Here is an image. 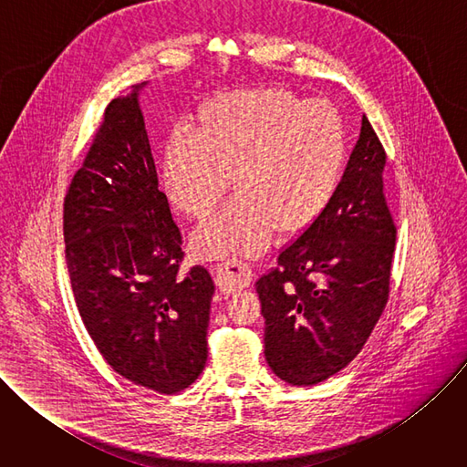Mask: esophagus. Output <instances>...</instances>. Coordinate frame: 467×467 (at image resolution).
I'll use <instances>...</instances> for the list:
<instances>
[{
  "label": "esophagus",
  "mask_w": 467,
  "mask_h": 467,
  "mask_svg": "<svg viewBox=\"0 0 467 467\" xmlns=\"http://www.w3.org/2000/svg\"><path fill=\"white\" fill-rule=\"evenodd\" d=\"M253 272L247 262L227 260L216 265V285L227 294H234L251 285Z\"/></svg>",
  "instance_id": "1"
}]
</instances>
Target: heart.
<instances>
[{
    "mask_svg": "<svg viewBox=\"0 0 467 467\" xmlns=\"http://www.w3.org/2000/svg\"><path fill=\"white\" fill-rule=\"evenodd\" d=\"M346 157L335 107L258 87L202 105L188 137L166 144L161 177L170 202L193 220H207L234 179L238 195L190 247L199 258H249L272 245L277 229L301 233L327 211Z\"/></svg>",
    "mask_w": 467,
    "mask_h": 467,
    "instance_id": "b5f03b06",
    "label": "heart"
}]
</instances>
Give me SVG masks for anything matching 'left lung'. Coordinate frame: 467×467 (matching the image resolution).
Masks as SVG:
<instances>
[{"label": "left lung", "instance_id": "left-lung-1", "mask_svg": "<svg viewBox=\"0 0 467 467\" xmlns=\"http://www.w3.org/2000/svg\"><path fill=\"white\" fill-rule=\"evenodd\" d=\"M386 151L362 116L360 139L327 211L256 281L264 355L294 384H317L364 348L389 294L397 229L386 205Z\"/></svg>", "mask_w": 467, "mask_h": 467}]
</instances>
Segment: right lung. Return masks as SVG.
<instances>
[{
    "mask_svg": "<svg viewBox=\"0 0 467 467\" xmlns=\"http://www.w3.org/2000/svg\"><path fill=\"white\" fill-rule=\"evenodd\" d=\"M135 85L105 109L64 197L66 264L78 310L107 364L159 393L188 388L207 364L214 281L181 272L182 236L159 190Z\"/></svg>",
    "mask_w": 467,
    "mask_h": 467,
    "instance_id": "add662e5",
    "label": "right lung"
}]
</instances>
